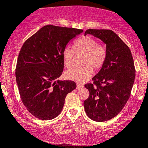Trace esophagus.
Returning a JSON list of instances; mask_svg holds the SVG:
<instances>
[{"instance_id":"34e87169","label":"esophagus","mask_w":148,"mask_h":148,"mask_svg":"<svg viewBox=\"0 0 148 148\" xmlns=\"http://www.w3.org/2000/svg\"><path fill=\"white\" fill-rule=\"evenodd\" d=\"M83 87H84V86H83L82 84H79V83H78V84H77V89H79V88H82Z\"/></svg>"}]
</instances>
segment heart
<instances>
[{
    "mask_svg": "<svg viewBox=\"0 0 148 148\" xmlns=\"http://www.w3.org/2000/svg\"><path fill=\"white\" fill-rule=\"evenodd\" d=\"M73 50L66 47L62 51V59L66 68L73 64L74 51L84 53L81 68H73L65 72V77L77 82H84L91 77L92 68L95 71L100 70L105 64L107 58V50L105 46L98 44V40L90 36H84L77 38L73 43Z\"/></svg>",
    "mask_w": 148,
    "mask_h": 148,
    "instance_id": "1",
    "label": "heart"
}]
</instances>
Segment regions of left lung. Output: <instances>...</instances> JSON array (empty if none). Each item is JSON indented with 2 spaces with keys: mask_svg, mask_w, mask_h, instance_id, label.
Instances as JSON below:
<instances>
[{
  "mask_svg": "<svg viewBox=\"0 0 148 148\" xmlns=\"http://www.w3.org/2000/svg\"><path fill=\"white\" fill-rule=\"evenodd\" d=\"M90 34L106 45L105 64L86 84L89 97L84 101L86 113L95 121H105L116 116L127 103L134 85L136 70L132 54L127 45L113 31L88 29Z\"/></svg>",
  "mask_w": 148,
  "mask_h": 148,
  "instance_id": "left-lung-1",
  "label": "left lung"
}]
</instances>
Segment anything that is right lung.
<instances>
[{"label":"right lung","mask_w":148,"mask_h":148,"mask_svg":"<svg viewBox=\"0 0 148 148\" xmlns=\"http://www.w3.org/2000/svg\"><path fill=\"white\" fill-rule=\"evenodd\" d=\"M83 30L46 25L22 45L16 66V82L24 106L38 119L50 120L61 112L73 81H60L64 69L62 51Z\"/></svg>","instance_id":"add662e5"}]
</instances>
